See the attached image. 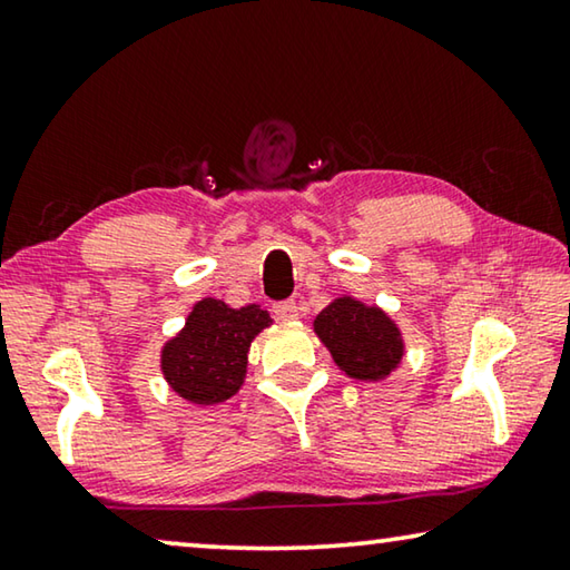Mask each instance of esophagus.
<instances>
[{
  "mask_svg": "<svg viewBox=\"0 0 570 570\" xmlns=\"http://www.w3.org/2000/svg\"><path fill=\"white\" fill-rule=\"evenodd\" d=\"M274 317L282 320V322H292V320H299V306H296L294 299H286V302H276L274 304Z\"/></svg>",
  "mask_w": 570,
  "mask_h": 570,
  "instance_id": "esophagus-1",
  "label": "esophagus"
}]
</instances>
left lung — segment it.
I'll use <instances>...</instances> for the list:
<instances>
[{
  "label": "left lung",
  "instance_id": "obj_1",
  "mask_svg": "<svg viewBox=\"0 0 570 570\" xmlns=\"http://www.w3.org/2000/svg\"><path fill=\"white\" fill-rule=\"evenodd\" d=\"M314 332L355 381H383L403 357L401 330L377 306L340 296L317 314Z\"/></svg>",
  "mask_w": 570,
  "mask_h": 570
}]
</instances>
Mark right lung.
Returning <instances> with one entry per match:
<instances>
[{"label": "right lung", "instance_id": "1", "mask_svg": "<svg viewBox=\"0 0 570 570\" xmlns=\"http://www.w3.org/2000/svg\"><path fill=\"white\" fill-rule=\"evenodd\" d=\"M268 324V312L258 304L230 309L220 299L197 302L185 330L161 350V373L171 391L197 405L228 401L246 377L253 337Z\"/></svg>", "mask_w": 570, "mask_h": 570}]
</instances>
